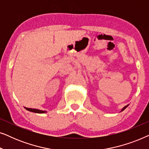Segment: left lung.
Returning a JSON list of instances; mask_svg holds the SVG:
<instances>
[{
    "label": "left lung",
    "mask_w": 149,
    "mask_h": 149,
    "mask_svg": "<svg viewBox=\"0 0 149 149\" xmlns=\"http://www.w3.org/2000/svg\"><path fill=\"white\" fill-rule=\"evenodd\" d=\"M128 106H129V104L126 105V106H125V107H124L123 108V109H121V112H122V111H124V110H125V109H126V108H127V107H128Z\"/></svg>",
    "instance_id": "1"
}]
</instances>
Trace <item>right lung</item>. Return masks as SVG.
Wrapping results in <instances>:
<instances>
[{"label":"right lung","mask_w":149,"mask_h":149,"mask_svg":"<svg viewBox=\"0 0 149 149\" xmlns=\"http://www.w3.org/2000/svg\"><path fill=\"white\" fill-rule=\"evenodd\" d=\"M25 109L28 111L32 112V113H47V111H41V110L36 109H30V108H26V107H25Z\"/></svg>","instance_id":"right-lung-1"}]
</instances>
